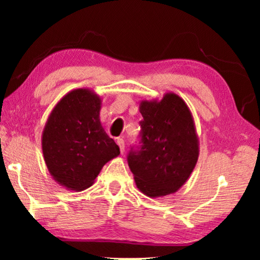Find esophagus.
Masks as SVG:
<instances>
[{
  "instance_id": "obj_1",
  "label": "esophagus",
  "mask_w": 260,
  "mask_h": 260,
  "mask_svg": "<svg viewBox=\"0 0 260 260\" xmlns=\"http://www.w3.org/2000/svg\"><path fill=\"white\" fill-rule=\"evenodd\" d=\"M117 144H118V147L120 149V152L124 154V140L123 138H117Z\"/></svg>"
}]
</instances>
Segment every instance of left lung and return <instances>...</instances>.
<instances>
[{"instance_id": "obj_1", "label": "left lung", "mask_w": 260, "mask_h": 260, "mask_svg": "<svg viewBox=\"0 0 260 260\" xmlns=\"http://www.w3.org/2000/svg\"><path fill=\"white\" fill-rule=\"evenodd\" d=\"M142 147L127 163L138 189L149 198L174 194L187 182L199 158L193 115L180 95L141 101Z\"/></svg>"}]
</instances>
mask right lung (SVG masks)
<instances>
[{"mask_svg": "<svg viewBox=\"0 0 260 260\" xmlns=\"http://www.w3.org/2000/svg\"><path fill=\"white\" fill-rule=\"evenodd\" d=\"M102 98L83 87L66 93L49 113L41 136L44 159L53 180L69 190L93 184L105 163L120 154L101 123Z\"/></svg>", "mask_w": 260, "mask_h": 260, "instance_id": "1", "label": "right lung"}]
</instances>
